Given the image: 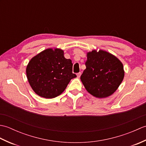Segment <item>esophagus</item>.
<instances>
[{
  "label": "esophagus",
  "mask_w": 146,
  "mask_h": 146,
  "mask_svg": "<svg viewBox=\"0 0 146 146\" xmlns=\"http://www.w3.org/2000/svg\"><path fill=\"white\" fill-rule=\"evenodd\" d=\"M81 73H80V72H79V73H77L76 74V75H77V77H78V78H80V76H81Z\"/></svg>",
  "instance_id": "esophagus-1"
}]
</instances>
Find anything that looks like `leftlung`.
<instances>
[{"label": "left lung", "instance_id": "8db88e82", "mask_svg": "<svg viewBox=\"0 0 146 146\" xmlns=\"http://www.w3.org/2000/svg\"><path fill=\"white\" fill-rule=\"evenodd\" d=\"M85 66L80 79L87 92L97 98L112 95L124 77L121 61L105 51L88 52Z\"/></svg>", "mask_w": 146, "mask_h": 146}]
</instances>
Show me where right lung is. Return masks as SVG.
<instances>
[{"mask_svg": "<svg viewBox=\"0 0 146 146\" xmlns=\"http://www.w3.org/2000/svg\"><path fill=\"white\" fill-rule=\"evenodd\" d=\"M73 63L64 56L60 49H46L33 57L26 68L29 84L37 95L45 98L58 97L66 89L71 79Z\"/></svg>", "mask_w": 146, "mask_h": 146, "instance_id": "add662e5", "label": "right lung"}]
</instances>
